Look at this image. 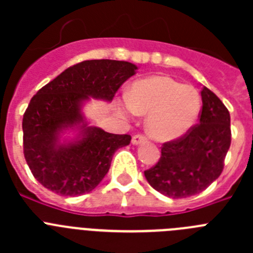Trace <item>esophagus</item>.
I'll return each instance as SVG.
<instances>
[{
    "instance_id": "obj_1",
    "label": "esophagus",
    "mask_w": 253,
    "mask_h": 253,
    "mask_svg": "<svg viewBox=\"0 0 253 253\" xmlns=\"http://www.w3.org/2000/svg\"><path fill=\"white\" fill-rule=\"evenodd\" d=\"M146 137H143V135H140V134H137V135H134L133 138H131V143H133L134 146H139V144H142V143L146 142Z\"/></svg>"
}]
</instances>
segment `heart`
<instances>
[{"mask_svg": "<svg viewBox=\"0 0 253 253\" xmlns=\"http://www.w3.org/2000/svg\"><path fill=\"white\" fill-rule=\"evenodd\" d=\"M200 107L202 99L196 88L167 76L135 81L128 97L116 102V110L124 118L147 114V131L163 143L186 135L198 120Z\"/></svg>", "mask_w": 253, "mask_h": 253, "instance_id": "1", "label": "heart"}]
</instances>
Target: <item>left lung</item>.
<instances>
[{
    "mask_svg": "<svg viewBox=\"0 0 253 253\" xmlns=\"http://www.w3.org/2000/svg\"><path fill=\"white\" fill-rule=\"evenodd\" d=\"M199 124L181 139L165 143L161 158L144 171L162 195L181 199L202 193L220 176L231 146V116L218 96L203 87Z\"/></svg>",
    "mask_w": 253,
    "mask_h": 253,
    "instance_id": "8db88e82",
    "label": "left lung"
}]
</instances>
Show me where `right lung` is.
<instances>
[{
  "mask_svg": "<svg viewBox=\"0 0 253 253\" xmlns=\"http://www.w3.org/2000/svg\"><path fill=\"white\" fill-rule=\"evenodd\" d=\"M138 67L110 59L84 60L42 87L22 119L24 156L40 184L63 196L90 193L110 169L128 134H111L90 125L84 106L91 99L111 102Z\"/></svg>",
  "mask_w": 253,
  "mask_h": 253,
  "instance_id": "1",
  "label": "right lung"
}]
</instances>
